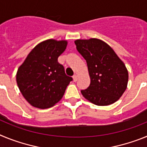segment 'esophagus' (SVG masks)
<instances>
[{"label":"esophagus","mask_w":147,"mask_h":147,"mask_svg":"<svg viewBox=\"0 0 147 147\" xmlns=\"http://www.w3.org/2000/svg\"><path fill=\"white\" fill-rule=\"evenodd\" d=\"M73 80H74V82H76L78 80V76H76V75H74V76H73Z\"/></svg>","instance_id":"34e87169"}]
</instances>
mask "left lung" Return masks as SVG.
I'll return each instance as SVG.
<instances>
[{
    "label": "left lung",
    "instance_id": "8db88e82",
    "mask_svg": "<svg viewBox=\"0 0 147 147\" xmlns=\"http://www.w3.org/2000/svg\"><path fill=\"white\" fill-rule=\"evenodd\" d=\"M76 49L88 65L90 84L81 90L89 102L98 106L111 105L127 89L128 71L110 45L101 40H76Z\"/></svg>",
    "mask_w": 147,
    "mask_h": 147
}]
</instances>
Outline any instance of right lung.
I'll list each match as a JSON object with an SVG mask.
<instances>
[{
  "mask_svg": "<svg viewBox=\"0 0 147 147\" xmlns=\"http://www.w3.org/2000/svg\"><path fill=\"white\" fill-rule=\"evenodd\" d=\"M66 40L50 39L37 45L17 72L18 86L33 107L46 109L60 101L73 79L65 74L58 57L67 47Z\"/></svg>",
  "mask_w": 147,
  "mask_h": 147,
  "instance_id": "1",
  "label": "right lung"
}]
</instances>
